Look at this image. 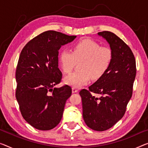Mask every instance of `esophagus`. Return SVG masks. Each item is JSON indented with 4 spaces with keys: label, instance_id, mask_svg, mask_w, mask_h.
Returning a JSON list of instances; mask_svg holds the SVG:
<instances>
[{
    "label": "esophagus",
    "instance_id": "obj_1",
    "mask_svg": "<svg viewBox=\"0 0 148 148\" xmlns=\"http://www.w3.org/2000/svg\"><path fill=\"white\" fill-rule=\"evenodd\" d=\"M72 93H76V92H78V89L76 88H72Z\"/></svg>",
    "mask_w": 148,
    "mask_h": 148
}]
</instances>
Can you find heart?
<instances>
[{
	"label": "heart",
	"instance_id": "1",
	"mask_svg": "<svg viewBox=\"0 0 148 148\" xmlns=\"http://www.w3.org/2000/svg\"><path fill=\"white\" fill-rule=\"evenodd\" d=\"M112 50L107 46H100L96 42L84 39L74 45L72 50L64 49L58 57L59 64L64 73L70 74L76 62L80 71L74 72L64 79L66 84L80 88L86 84L90 78L98 80L106 73L112 60Z\"/></svg>",
	"mask_w": 148,
	"mask_h": 148
}]
</instances>
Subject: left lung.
Listing matches in <instances>:
<instances>
[{
    "label": "left lung",
    "mask_w": 148,
    "mask_h": 148,
    "mask_svg": "<svg viewBox=\"0 0 148 148\" xmlns=\"http://www.w3.org/2000/svg\"><path fill=\"white\" fill-rule=\"evenodd\" d=\"M109 44L113 57L108 69L96 82L80 92L84 120L94 130H108L122 119L132 96L136 60L128 46L115 34L98 32ZM100 94V98L91 92Z\"/></svg>",
    "instance_id": "left-lung-1"
}]
</instances>
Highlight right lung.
Segmentation results:
<instances>
[{
	"instance_id": "obj_1",
	"label": "right lung",
	"mask_w": 148,
	"mask_h": 148,
	"mask_svg": "<svg viewBox=\"0 0 148 148\" xmlns=\"http://www.w3.org/2000/svg\"><path fill=\"white\" fill-rule=\"evenodd\" d=\"M76 36L48 30L26 44L16 70V98L24 119L39 130H50L60 123L65 103L72 94L68 85L60 88L58 50Z\"/></svg>"
}]
</instances>
